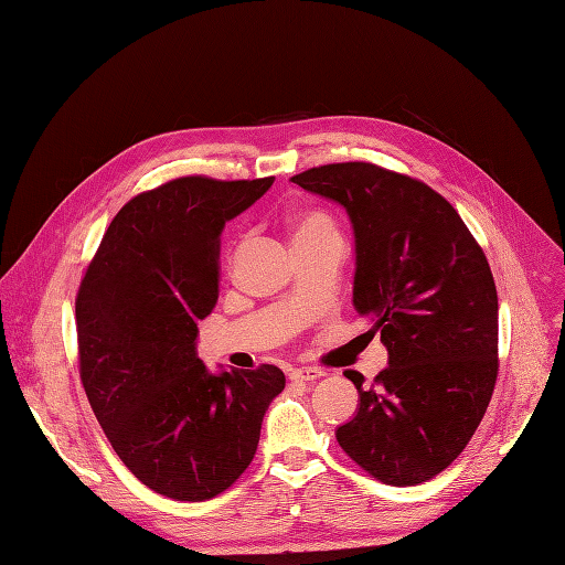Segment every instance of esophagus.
Masks as SVG:
<instances>
[{
	"label": "esophagus",
	"instance_id": "esophagus-1",
	"mask_svg": "<svg viewBox=\"0 0 565 565\" xmlns=\"http://www.w3.org/2000/svg\"><path fill=\"white\" fill-rule=\"evenodd\" d=\"M321 377H326V372L319 367H298L290 372V380H296V382H317Z\"/></svg>",
	"mask_w": 565,
	"mask_h": 565
}]
</instances>
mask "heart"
<instances>
[{
	"instance_id": "heart-1",
	"label": "heart",
	"mask_w": 565,
	"mask_h": 565,
	"mask_svg": "<svg viewBox=\"0 0 565 565\" xmlns=\"http://www.w3.org/2000/svg\"><path fill=\"white\" fill-rule=\"evenodd\" d=\"M290 233H294V244L300 242H319V239H342L340 230L321 209H298L288 216Z\"/></svg>"
}]
</instances>
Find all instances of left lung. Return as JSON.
Wrapping results in <instances>:
<instances>
[{"label":"left lung","instance_id":"8db88e82","mask_svg":"<svg viewBox=\"0 0 565 565\" xmlns=\"http://www.w3.org/2000/svg\"><path fill=\"white\" fill-rule=\"evenodd\" d=\"M294 183L347 209L356 237L353 307L388 351L340 447L372 477L414 487L466 449L498 377V294L482 246L430 185L372 162H335Z\"/></svg>","mask_w":565,"mask_h":565}]
</instances>
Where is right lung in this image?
<instances>
[{"mask_svg":"<svg viewBox=\"0 0 565 565\" xmlns=\"http://www.w3.org/2000/svg\"><path fill=\"white\" fill-rule=\"evenodd\" d=\"M275 177H181L125 204L76 296L78 367L97 422L141 484L209 500L254 461L277 365L212 374L198 321L218 300L221 233Z\"/></svg>","mask_w":565,"mask_h":565,"instance_id":"right-lung-1","label":"right lung"}]
</instances>
